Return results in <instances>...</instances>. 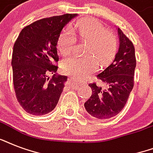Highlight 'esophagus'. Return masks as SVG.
Returning <instances> with one entry per match:
<instances>
[{
  "mask_svg": "<svg viewBox=\"0 0 153 153\" xmlns=\"http://www.w3.org/2000/svg\"><path fill=\"white\" fill-rule=\"evenodd\" d=\"M69 83H70V85H71V86H73V87H77V86H78V85H76L75 83H74L71 79H70V80H69Z\"/></svg>",
  "mask_w": 153,
  "mask_h": 153,
  "instance_id": "esophagus-1",
  "label": "esophagus"
}]
</instances>
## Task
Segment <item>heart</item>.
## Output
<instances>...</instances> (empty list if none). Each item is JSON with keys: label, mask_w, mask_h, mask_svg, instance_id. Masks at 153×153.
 Masks as SVG:
<instances>
[{"label": "heart", "mask_w": 153, "mask_h": 153, "mask_svg": "<svg viewBox=\"0 0 153 153\" xmlns=\"http://www.w3.org/2000/svg\"><path fill=\"white\" fill-rule=\"evenodd\" d=\"M79 41L86 45L84 53L90 54L80 58H69L62 63V71L74 79L81 80L86 74L95 71L98 62H108L117 48L115 35L107 31L101 21L94 18H84L74 25ZM76 38L70 28H65L58 37L57 48L61 55L67 56L74 51Z\"/></svg>", "instance_id": "b5f03b06"}]
</instances>
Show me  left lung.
Wrapping results in <instances>:
<instances>
[{"label":"left lung","mask_w":153,"mask_h":153,"mask_svg":"<svg viewBox=\"0 0 153 153\" xmlns=\"http://www.w3.org/2000/svg\"><path fill=\"white\" fill-rule=\"evenodd\" d=\"M117 31L118 51L109 67L97 75L108 87L102 89L96 82L90 84L92 94L84 104L88 114L98 119H108L118 114L126 105L134 85L135 48L122 31L120 28Z\"/></svg>","instance_id":"1"}]
</instances>
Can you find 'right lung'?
<instances>
[{"instance_id":"add662e5","label":"right lung","mask_w":153,"mask_h":153,"mask_svg":"<svg viewBox=\"0 0 153 153\" xmlns=\"http://www.w3.org/2000/svg\"><path fill=\"white\" fill-rule=\"evenodd\" d=\"M76 16L67 13L36 20L24 27L16 40L12 59L13 86L18 102L28 114H48L59 100L67 77L56 73L58 37Z\"/></svg>"}]
</instances>
